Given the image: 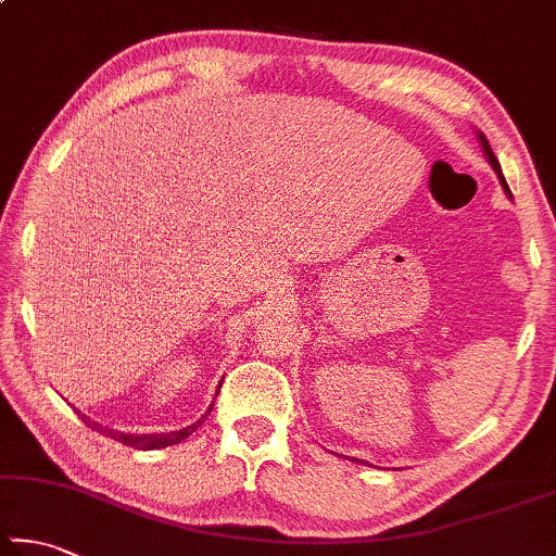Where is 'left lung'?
Segmentation results:
<instances>
[{"mask_svg": "<svg viewBox=\"0 0 556 556\" xmlns=\"http://www.w3.org/2000/svg\"><path fill=\"white\" fill-rule=\"evenodd\" d=\"M479 140H481V148H483V153H486V160L491 163V167L496 169V175H498V179H501V187L506 189V194L513 199V194H510V189H508V185H506V177H503V173H501V165H498V160H496V155H493V150H491V146H489V140H486V136L483 134H479ZM355 462H359V459H355Z\"/></svg>", "mask_w": 556, "mask_h": 556, "instance_id": "left-lung-1", "label": "left lung"}]
</instances>
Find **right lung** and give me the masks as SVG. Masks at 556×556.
<instances>
[{
    "instance_id": "right-lung-1",
    "label": "right lung",
    "mask_w": 556,
    "mask_h": 556,
    "mask_svg": "<svg viewBox=\"0 0 556 556\" xmlns=\"http://www.w3.org/2000/svg\"><path fill=\"white\" fill-rule=\"evenodd\" d=\"M216 396H218V393H216ZM211 408H214V406H211ZM211 408H208V413H211ZM208 413H206V416H208ZM79 416H83V413H79ZM206 416H201V420H197L194 426H187V428L173 430V432H153V435H126V432H118V430H111V428L99 426V422L89 420L87 416H83V420L87 422V426H92L94 430L102 432V435L114 438L116 442H124V445H128V447H136V450H160V447H169V445H175V442H181L185 438H189L191 432H194L201 426V422H204Z\"/></svg>"
}]
</instances>
